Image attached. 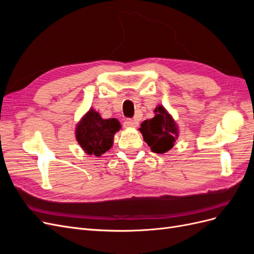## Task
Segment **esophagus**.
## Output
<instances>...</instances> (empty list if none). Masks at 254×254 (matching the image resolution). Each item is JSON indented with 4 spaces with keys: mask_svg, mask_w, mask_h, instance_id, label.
I'll use <instances>...</instances> for the list:
<instances>
[{
    "mask_svg": "<svg viewBox=\"0 0 254 254\" xmlns=\"http://www.w3.org/2000/svg\"><path fill=\"white\" fill-rule=\"evenodd\" d=\"M137 124H139V123H137L135 120H127L124 123V126L126 128H135L137 126Z\"/></svg>",
    "mask_w": 254,
    "mask_h": 254,
    "instance_id": "esophagus-1",
    "label": "esophagus"
}]
</instances>
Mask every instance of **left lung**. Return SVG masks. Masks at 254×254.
Wrapping results in <instances>:
<instances>
[{"label":"left lung","instance_id":"8db88e82","mask_svg":"<svg viewBox=\"0 0 254 254\" xmlns=\"http://www.w3.org/2000/svg\"><path fill=\"white\" fill-rule=\"evenodd\" d=\"M153 112L155 117L150 120H145L139 130L151 151L165 153L176 144L179 136V128L163 105H158Z\"/></svg>","mask_w":254,"mask_h":254}]
</instances>
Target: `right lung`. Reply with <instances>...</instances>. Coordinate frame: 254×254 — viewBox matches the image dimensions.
<instances>
[{"instance_id": "1", "label": "right lung", "mask_w": 254, "mask_h": 254, "mask_svg": "<svg viewBox=\"0 0 254 254\" xmlns=\"http://www.w3.org/2000/svg\"><path fill=\"white\" fill-rule=\"evenodd\" d=\"M121 128L117 119H103L91 108L76 125L75 137L87 155L101 157L112 148L114 134Z\"/></svg>"}]
</instances>
